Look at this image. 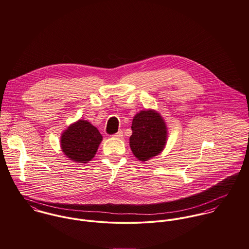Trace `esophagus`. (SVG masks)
<instances>
[{
	"label": "esophagus",
	"mask_w": 249,
	"mask_h": 249,
	"mask_svg": "<svg viewBox=\"0 0 249 249\" xmlns=\"http://www.w3.org/2000/svg\"><path fill=\"white\" fill-rule=\"evenodd\" d=\"M113 137L116 138H122V137H123V132L121 130H119L116 134L113 135Z\"/></svg>",
	"instance_id": "esophagus-1"
}]
</instances>
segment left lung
I'll return each instance as SVG.
<instances>
[{"label": "left lung", "mask_w": 249, "mask_h": 249, "mask_svg": "<svg viewBox=\"0 0 249 249\" xmlns=\"http://www.w3.org/2000/svg\"><path fill=\"white\" fill-rule=\"evenodd\" d=\"M130 147L138 160L147 161L162 152L167 141V127L162 116L154 110L140 111L132 123Z\"/></svg>", "instance_id": "left-lung-1"}]
</instances>
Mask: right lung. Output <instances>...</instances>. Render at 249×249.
<instances>
[{
    "label": "right lung",
    "instance_id": "1",
    "mask_svg": "<svg viewBox=\"0 0 249 249\" xmlns=\"http://www.w3.org/2000/svg\"><path fill=\"white\" fill-rule=\"evenodd\" d=\"M102 138L97 128L87 120L79 119L63 132L61 148L71 160L88 163L95 156Z\"/></svg>",
    "mask_w": 249,
    "mask_h": 249
}]
</instances>
